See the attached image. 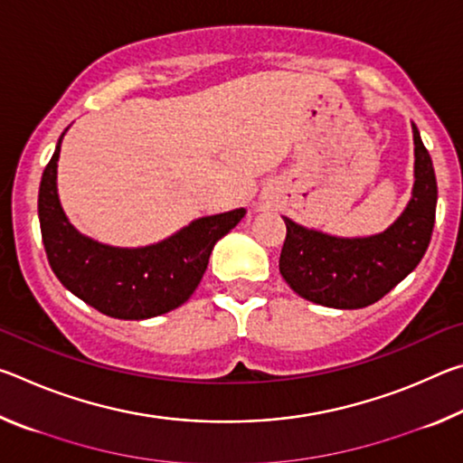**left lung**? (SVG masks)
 Masks as SVG:
<instances>
[{
  "instance_id": "left-lung-1",
  "label": "left lung",
  "mask_w": 463,
  "mask_h": 463,
  "mask_svg": "<svg viewBox=\"0 0 463 463\" xmlns=\"http://www.w3.org/2000/svg\"><path fill=\"white\" fill-rule=\"evenodd\" d=\"M414 184L402 214L370 237H335L284 216L279 273L298 296L328 308H365L401 284L430 242L437 179L430 155L412 124Z\"/></svg>"
}]
</instances>
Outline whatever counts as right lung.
Masks as SVG:
<instances>
[{"instance_id": "obj_1", "label": "right lung", "mask_w": 463, "mask_h": 463, "mask_svg": "<svg viewBox=\"0 0 463 463\" xmlns=\"http://www.w3.org/2000/svg\"><path fill=\"white\" fill-rule=\"evenodd\" d=\"M65 132L38 190V221L54 276L69 292L112 318L145 320L182 307L198 288L216 242L241 222L247 210L202 216L146 247L93 241L69 222L59 200L57 161Z\"/></svg>"}]
</instances>
